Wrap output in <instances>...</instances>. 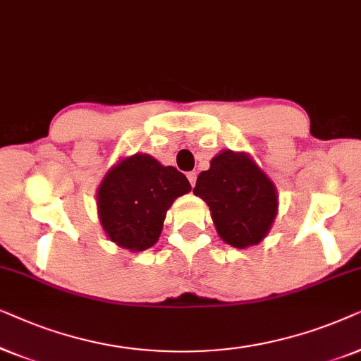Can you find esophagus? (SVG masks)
Segmentation results:
<instances>
[{"label": "esophagus", "instance_id": "obj_1", "mask_svg": "<svg viewBox=\"0 0 361 361\" xmlns=\"http://www.w3.org/2000/svg\"><path fill=\"white\" fill-rule=\"evenodd\" d=\"M186 176H188V181L191 183V186H195L196 185V178H198V175H196V171H190Z\"/></svg>", "mask_w": 361, "mask_h": 361}]
</instances>
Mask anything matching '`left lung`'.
<instances>
[{
    "instance_id": "1",
    "label": "left lung",
    "mask_w": 361,
    "mask_h": 361,
    "mask_svg": "<svg viewBox=\"0 0 361 361\" xmlns=\"http://www.w3.org/2000/svg\"><path fill=\"white\" fill-rule=\"evenodd\" d=\"M209 206L219 238L244 249L259 244L272 228L279 198L266 173L247 153L223 150L201 171L193 190Z\"/></svg>"
}]
</instances>
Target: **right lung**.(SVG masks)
Wrapping results in <instances>:
<instances>
[{
	"label": "right lung",
	"mask_w": 361,
	"mask_h": 361,
	"mask_svg": "<svg viewBox=\"0 0 361 361\" xmlns=\"http://www.w3.org/2000/svg\"><path fill=\"white\" fill-rule=\"evenodd\" d=\"M190 190V181L175 166H163L147 153L125 157L97 190L100 224L117 246L145 251L160 238L173 201Z\"/></svg>",
	"instance_id": "right-lung-1"
}]
</instances>
